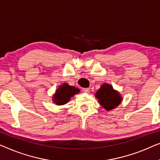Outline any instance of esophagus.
Instances as JSON below:
<instances>
[{
  "instance_id": "34e87169",
  "label": "esophagus",
  "mask_w": 160,
  "mask_h": 160,
  "mask_svg": "<svg viewBox=\"0 0 160 160\" xmlns=\"http://www.w3.org/2000/svg\"><path fill=\"white\" fill-rule=\"evenodd\" d=\"M82 91H84L85 93H89L90 88H82Z\"/></svg>"
}]
</instances>
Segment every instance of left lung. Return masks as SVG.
Masks as SVG:
<instances>
[{
	"instance_id": "left-lung-1",
	"label": "left lung",
	"mask_w": 160,
	"mask_h": 160,
	"mask_svg": "<svg viewBox=\"0 0 160 160\" xmlns=\"http://www.w3.org/2000/svg\"><path fill=\"white\" fill-rule=\"evenodd\" d=\"M96 97L101 105L107 110H111L120 104L122 98L118 92L114 91L109 84H103L101 88L96 92Z\"/></svg>"
}]
</instances>
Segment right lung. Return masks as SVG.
<instances>
[{"instance_id": "1", "label": "right lung", "mask_w": 160, "mask_h": 160, "mask_svg": "<svg viewBox=\"0 0 160 160\" xmlns=\"http://www.w3.org/2000/svg\"><path fill=\"white\" fill-rule=\"evenodd\" d=\"M80 90L74 86H70L67 83H64L58 88L53 96V102L57 105H63L67 103L75 94L78 93Z\"/></svg>"}]
</instances>
